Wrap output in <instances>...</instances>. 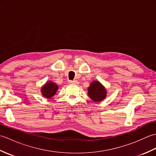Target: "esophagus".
Segmentation results:
<instances>
[{
	"instance_id": "obj_1",
	"label": "esophagus",
	"mask_w": 156,
	"mask_h": 156,
	"mask_svg": "<svg viewBox=\"0 0 156 156\" xmlns=\"http://www.w3.org/2000/svg\"><path fill=\"white\" fill-rule=\"evenodd\" d=\"M69 84H78V82L76 81V80H73V81H69Z\"/></svg>"
}]
</instances>
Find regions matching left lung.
I'll use <instances>...</instances> for the list:
<instances>
[{"label":"left lung","mask_w":156,"mask_h":156,"mask_svg":"<svg viewBox=\"0 0 156 156\" xmlns=\"http://www.w3.org/2000/svg\"><path fill=\"white\" fill-rule=\"evenodd\" d=\"M88 95L92 101L98 102L107 97V89L98 80L92 81L88 87Z\"/></svg>","instance_id":"8db88e82"}]
</instances>
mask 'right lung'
Masks as SVG:
<instances>
[{"label":"right lung","instance_id":"right-lung-1","mask_svg":"<svg viewBox=\"0 0 156 156\" xmlns=\"http://www.w3.org/2000/svg\"><path fill=\"white\" fill-rule=\"evenodd\" d=\"M58 90V85L55 82L51 81H48L45 84L42 86L41 88V93L43 97L46 98H51L55 94Z\"/></svg>","mask_w":156,"mask_h":156}]
</instances>
